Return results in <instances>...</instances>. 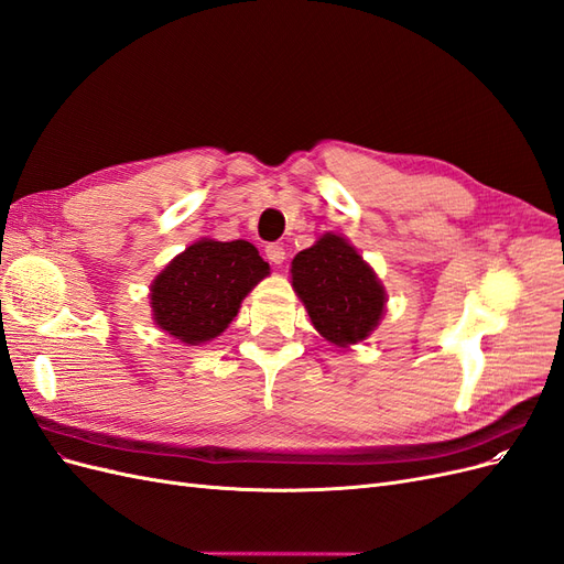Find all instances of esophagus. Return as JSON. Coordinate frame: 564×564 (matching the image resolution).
<instances>
[{
  "instance_id": "esophagus-1",
  "label": "esophagus",
  "mask_w": 564,
  "mask_h": 564,
  "mask_svg": "<svg viewBox=\"0 0 564 564\" xmlns=\"http://www.w3.org/2000/svg\"><path fill=\"white\" fill-rule=\"evenodd\" d=\"M265 256H268V261H272L275 265H280L282 261H284V247H280V245H268L265 247Z\"/></svg>"
}]
</instances>
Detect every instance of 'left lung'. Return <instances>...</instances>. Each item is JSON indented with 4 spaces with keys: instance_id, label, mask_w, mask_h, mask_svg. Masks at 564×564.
Returning <instances> with one entry per match:
<instances>
[{
    "instance_id": "left-lung-1",
    "label": "left lung",
    "mask_w": 564,
    "mask_h": 564,
    "mask_svg": "<svg viewBox=\"0 0 564 564\" xmlns=\"http://www.w3.org/2000/svg\"><path fill=\"white\" fill-rule=\"evenodd\" d=\"M292 284L315 329L336 346L357 344L377 327L386 292L344 237L322 235L292 261Z\"/></svg>"
}]
</instances>
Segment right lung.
I'll use <instances>...</instances> for the list:
<instances>
[{
  "instance_id": "add662e5",
  "label": "right lung",
  "mask_w": 564,
  "mask_h": 564,
  "mask_svg": "<svg viewBox=\"0 0 564 564\" xmlns=\"http://www.w3.org/2000/svg\"><path fill=\"white\" fill-rule=\"evenodd\" d=\"M268 272V263L245 240H199L152 282V315L183 344H204L228 327L242 299Z\"/></svg>"
}]
</instances>
